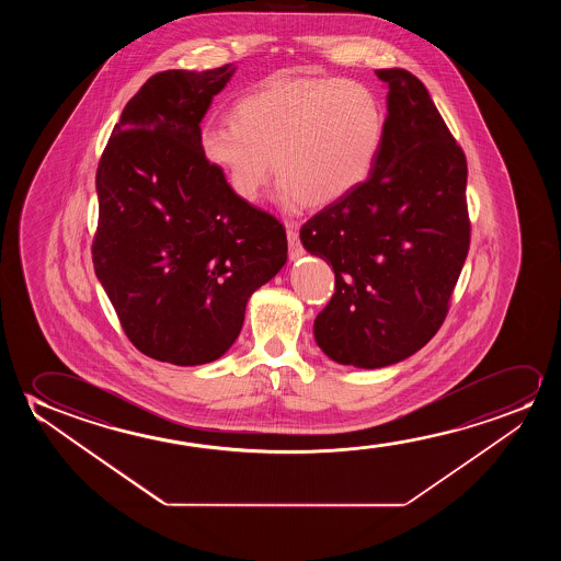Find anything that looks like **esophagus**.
Wrapping results in <instances>:
<instances>
[{
    "instance_id": "esophagus-1",
    "label": "esophagus",
    "mask_w": 561,
    "mask_h": 561,
    "mask_svg": "<svg viewBox=\"0 0 561 561\" xmlns=\"http://www.w3.org/2000/svg\"><path fill=\"white\" fill-rule=\"evenodd\" d=\"M285 228H287V243H289V259L291 261H297L300 259L302 254H305V249L300 245L299 233H297V226L293 222L285 224Z\"/></svg>"
}]
</instances>
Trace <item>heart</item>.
Instances as JSON below:
<instances>
[{"mask_svg": "<svg viewBox=\"0 0 561 561\" xmlns=\"http://www.w3.org/2000/svg\"><path fill=\"white\" fill-rule=\"evenodd\" d=\"M383 101L358 80L274 78L247 93L236 118H213L201 151L245 203L261 199L274 172L285 205L328 207L368 180L385 138Z\"/></svg>", "mask_w": 561, "mask_h": 561, "instance_id": "heart-1", "label": "heart"}]
</instances>
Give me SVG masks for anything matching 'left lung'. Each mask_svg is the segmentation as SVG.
<instances>
[{"mask_svg":"<svg viewBox=\"0 0 561 561\" xmlns=\"http://www.w3.org/2000/svg\"><path fill=\"white\" fill-rule=\"evenodd\" d=\"M389 85L385 138L368 180L300 228L333 266L335 293L314 320L318 346L354 368L417 353L445 322L468 256V162L430 92L404 69Z\"/></svg>","mask_w":561,"mask_h":561,"instance_id":"left-lung-1","label":"left lung"}]
</instances>
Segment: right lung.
<instances>
[{
	"instance_id": "add662e5",
	"label": "right lung",
	"mask_w": 561,
	"mask_h": 561,
	"mask_svg": "<svg viewBox=\"0 0 561 561\" xmlns=\"http://www.w3.org/2000/svg\"><path fill=\"white\" fill-rule=\"evenodd\" d=\"M236 67L164 70L124 107L101 154L95 276L139 353L220 358L247 300L287 261L285 228L239 199L201 151V121Z\"/></svg>"
}]
</instances>
